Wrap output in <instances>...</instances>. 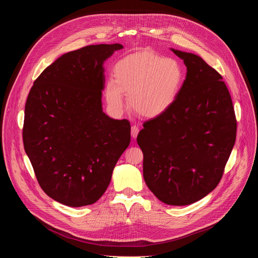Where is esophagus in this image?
<instances>
[{"instance_id": "1", "label": "esophagus", "mask_w": 258, "mask_h": 258, "mask_svg": "<svg viewBox=\"0 0 258 258\" xmlns=\"http://www.w3.org/2000/svg\"><path fill=\"white\" fill-rule=\"evenodd\" d=\"M139 132H140V130H139V127H138L137 125H133V126H132L131 135H132V137H133V138H137V136H138Z\"/></svg>"}]
</instances>
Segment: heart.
Instances as JSON below:
<instances>
[{
  "label": "heart",
  "mask_w": 258,
  "mask_h": 258,
  "mask_svg": "<svg viewBox=\"0 0 258 258\" xmlns=\"http://www.w3.org/2000/svg\"><path fill=\"white\" fill-rule=\"evenodd\" d=\"M114 80L104 87L107 104L115 112L122 111L128 95L130 107L147 118L164 114L175 102L185 75L173 58H164L150 51H141L119 60L113 69Z\"/></svg>",
  "instance_id": "obj_1"
}]
</instances>
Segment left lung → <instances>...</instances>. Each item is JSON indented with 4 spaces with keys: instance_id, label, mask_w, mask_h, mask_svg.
<instances>
[{
    "instance_id": "obj_1",
    "label": "left lung",
    "mask_w": 258,
    "mask_h": 258,
    "mask_svg": "<svg viewBox=\"0 0 258 258\" xmlns=\"http://www.w3.org/2000/svg\"><path fill=\"white\" fill-rule=\"evenodd\" d=\"M171 50L187 66L186 80L167 111L144 122L137 142L146 185L163 203L183 206L218 185L235 145L237 120L223 77L201 57Z\"/></svg>"
}]
</instances>
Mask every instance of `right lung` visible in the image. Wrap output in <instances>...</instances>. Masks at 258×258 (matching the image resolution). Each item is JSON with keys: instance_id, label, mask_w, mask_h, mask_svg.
I'll list each match as a JSON object with an SVG mask.
<instances>
[{"instance_id": "1", "label": "right lung", "mask_w": 258, "mask_h": 258, "mask_svg": "<svg viewBox=\"0 0 258 258\" xmlns=\"http://www.w3.org/2000/svg\"><path fill=\"white\" fill-rule=\"evenodd\" d=\"M122 45H92L48 66L28 94L22 130L24 150L43 191L81 207L98 201L131 142L127 119L102 110L104 61Z\"/></svg>"}]
</instances>
